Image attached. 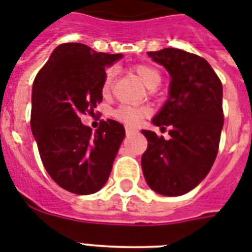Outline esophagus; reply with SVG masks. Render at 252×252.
Instances as JSON below:
<instances>
[{
  "instance_id": "34e87169",
  "label": "esophagus",
  "mask_w": 252,
  "mask_h": 252,
  "mask_svg": "<svg viewBox=\"0 0 252 252\" xmlns=\"http://www.w3.org/2000/svg\"><path fill=\"white\" fill-rule=\"evenodd\" d=\"M126 136H129V134H133L137 132V129H134L132 126H126Z\"/></svg>"
}]
</instances>
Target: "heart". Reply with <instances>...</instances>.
Listing matches in <instances>:
<instances>
[{"label":"heart","instance_id":"1","mask_svg":"<svg viewBox=\"0 0 252 252\" xmlns=\"http://www.w3.org/2000/svg\"><path fill=\"white\" fill-rule=\"evenodd\" d=\"M138 78L142 81V84L149 89H156L158 85L161 84V73L157 69L146 64H138L133 68ZM112 78H114V70L107 69L104 73L102 81V90L103 95H108L112 87ZM149 114V110L146 107H136V106H120L114 111V118L118 119L119 122L126 123L129 126H137L141 123V120Z\"/></svg>","mask_w":252,"mask_h":252}]
</instances>
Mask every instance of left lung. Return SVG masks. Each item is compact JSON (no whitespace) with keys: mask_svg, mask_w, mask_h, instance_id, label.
Instances as JSON below:
<instances>
[{"mask_svg":"<svg viewBox=\"0 0 252 252\" xmlns=\"http://www.w3.org/2000/svg\"><path fill=\"white\" fill-rule=\"evenodd\" d=\"M171 76L167 102L153 119L170 137L141 130L148 149L142 172L153 191L180 196L197 186L211 171L219 153L223 126L222 84L208 61L182 49L148 52Z\"/></svg>","mask_w":252,"mask_h":252,"instance_id":"obj_1","label":"left lung"}]
</instances>
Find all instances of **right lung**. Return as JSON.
Returning <instances> with one entry per match:
<instances>
[{
	"mask_svg": "<svg viewBox=\"0 0 252 252\" xmlns=\"http://www.w3.org/2000/svg\"><path fill=\"white\" fill-rule=\"evenodd\" d=\"M122 57L64 43L33 81L31 130L41 162L49 176L72 193L90 195L106 184L126 136L115 120H102L93 132L80 119L94 115L103 99L104 68Z\"/></svg>",
	"mask_w": 252,
	"mask_h": 252,
	"instance_id": "obj_1",
	"label": "right lung"
}]
</instances>
